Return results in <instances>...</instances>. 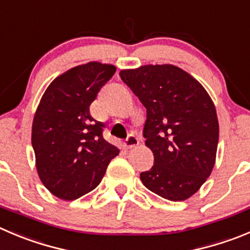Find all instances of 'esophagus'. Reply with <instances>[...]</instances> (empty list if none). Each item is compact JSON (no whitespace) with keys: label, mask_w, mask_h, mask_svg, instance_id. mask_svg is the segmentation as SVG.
<instances>
[{"label":"esophagus","mask_w":250,"mask_h":250,"mask_svg":"<svg viewBox=\"0 0 250 250\" xmlns=\"http://www.w3.org/2000/svg\"><path fill=\"white\" fill-rule=\"evenodd\" d=\"M139 139H137L135 135H130V136L124 141V146L126 147V148H134V147H136L137 145H139Z\"/></svg>","instance_id":"34e87169"}]
</instances>
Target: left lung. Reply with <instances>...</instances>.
Segmentation results:
<instances>
[{
    "label": "left lung",
    "mask_w": 250,
    "mask_h": 250,
    "mask_svg": "<svg viewBox=\"0 0 250 250\" xmlns=\"http://www.w3.org/2000/svg\"><path fill=\"white\" fill-rule=\"evenodd\" d=\"M119 75L147 110L144 136L154 165L140 174L141 182L161 198L187 200L215 166L218 120L212 99L199 81L169 63Z\"/></svg>",
    "instance_id": "obj_1"
}]
</instances>
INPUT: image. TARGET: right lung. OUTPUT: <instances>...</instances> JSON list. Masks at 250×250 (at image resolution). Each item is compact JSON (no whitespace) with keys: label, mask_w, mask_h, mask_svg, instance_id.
Returning <instances> with one entry per match:
<instances>
[{"label":"right lung","mask_w":250,"mask_h":250,"mask_svg":"<svg viewBox=\"0 0 250 250\" xmlns=\"http://www.w3.org/2000/svg\"><path fill=\"white\" fill-rule=\"evenodd\" d=\"M116 67L91 62L52 81L42 94L32 126L35 166L52 195L71 201L96 189L119 148L103 139L104 124L89 105Z\"/></svg>","instance_id":"obj_1"}]
</instances>
